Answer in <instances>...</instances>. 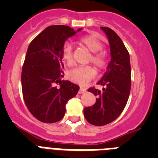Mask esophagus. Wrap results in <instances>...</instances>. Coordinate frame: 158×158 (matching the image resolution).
I'll return each instance as SVG.
<instances>
[{
	"label": "esophagus",
	"instance_id": "obj_1",
	"mask_svg": "<svg viewBox=\"0 0 158 158\" xmlns=\"http://www.w3.org/2000/svg\"><path fill=\"white\" fill-rule=\"evenodd\" d=\"M86 92V89H83V88H81L80 89H79V91H78V93L79 94H83V93H85Z\"/></svg>",
	"mask_w": 158,
	"mask_h": 158
}]
</instances>
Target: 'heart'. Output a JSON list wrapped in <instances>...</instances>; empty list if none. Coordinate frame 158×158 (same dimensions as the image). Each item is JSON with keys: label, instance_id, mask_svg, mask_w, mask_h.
Returning <instances> with one entry per match:
<instances>
[{"label": "heart", "instance_id": "1", "mask_svg": "<svg viewBox=\"0 0 158 158\" xmlns=\"http://www.w3.org/2000/svg\"><path fill=\"white\" fill-rule=\"evenodd\" d=\"M80 43L85 46L93 53L90 61L99 68L105 64V54L103 51V43L94 35L83 36L80 39ZM62 61L68 65L73 63V48L69 43H65L62 50ZM96 75V70L90 65L77 66L68 73L69 80L74 83L84 85L93 79Z\"/></svg>", "mask_w": 158, "mask_h": 158}]
</instances>
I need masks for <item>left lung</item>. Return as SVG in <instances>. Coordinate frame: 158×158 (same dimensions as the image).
<instances>
[{
    "mask_svg": "<svg viewBox=\"0 0 158 158\" xmlns=\"http://www.w3.org/2000/svg\"><path fill=\"white\" fill-rule=\"evenodd\" d=\"M100 28L109 42L111 60L105 73L97 82L104 86L102 91L94 88L88 89L97 98L93 106L84 109V115L95 126H104L119 116L127 103L131 85L130 55L122 40L109 27Z\"/></svg>",
    "mask_w": 158,
    "mask_h": 158,
    "instance_id": "1",
    "label": "left lung"
}]
</instances>
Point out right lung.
Returning a JSON list of instances; mask_svg holds the SVG:
<instances>
[{"mask_svg": "<svg viewBox=\"0 0 158 158\" xmlns=\"http://www.w3.org/2000/svg\"><path fill=\"white\" fill-rule=\"evenodd\" d=\"M77 31L65 25H53L38 35L30 43L22 69L23 100L32 115L43 123H52L65 115V105L80 87L61 81L64 67L62 50ZM60 83L57 87L55 83Z\"/></svg>", "mask_w": 158, "mask_h": 158, "instance_id": "1", "label": "right lung"}]
</instances>
